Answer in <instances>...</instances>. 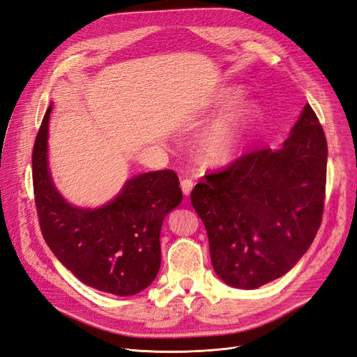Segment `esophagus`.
I'll list each match as a JSON object with an SVG mask.
<instances>
[{
	"label": "esophagus",
	"instance_id": "1",
	"mask_svg": "<svg viewBox=\"0 0 357 357\" xmlns=\"http://www.w3.org/2000/svg\"><path fill=\"white\" fill-rule=\"evenodd\" d=\"M193 186H195V183H193V180H190V178H183L181 180V190H183V193H185L186 197L190 195Z\"/></svg>",
	"mask_w": 357,
	"mask_h": 357
}]
</instances>
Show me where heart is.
Segmentation results:
<instances>
[{
  "label": "heart",
  "instance_id": "obj_1",
  "mask_svg": "<svg viewBox=\"0 0 357 357\" xmlns=\"http://www.w3.org/2000/svg\"><path fill=\"white\" fill-rule=\"evenodd\" d=\"M235 91L226 89L220 93L218 107L228 104ZM253 122V107L238 102L210 125L205 126L197 138V152L208 165H223L231 162L243 149Z\"/></svg>",
  "mask_w": 357,
  "mask_h": 357
}]
</instances>
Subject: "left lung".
Returning <instances> with one entry per match:
<instances>
[{
    "instance_id": "8db88e82",
    "label": "left lung",
    "mask_w": 357,
    "mask_h": 357,
    "mask_svg": "<svg viewBox=\"0 0 357 357\" xmlns=\"http://www.w3.org/2000/svg\"><path fill=\"white\" fill-rule=\"evenodd\" d=\"M328 144L307 104L280 149L244 155L190 193L208 235L215 274L236 289L284 275L320 228Z\"/></svg>"
}]
</instances>
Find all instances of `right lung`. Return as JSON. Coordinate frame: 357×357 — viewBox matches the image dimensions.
Returning a JSON list of instances; mask_svg holds the SVG:
<instances>
[{
  "label": "right lung",
  "mask_w": 357,
  "mask_h": 357,
  "mask_svg": "<svg viewBox=\"0 0 357 357\" xmlns=\"http://www.w3.org/2000/svg\"><path fill=\"white\" fill-rule=\"evenodd\" d=\"M43 119L32 150V181L43 236L58 261L82 283L117 296H131L153 283L160 268V228L183 193L174 171L129 178L98 208L70 204L49 168V119Z\"/></svg>",
  "instance_id": "add662e5"
}]
</instances>
